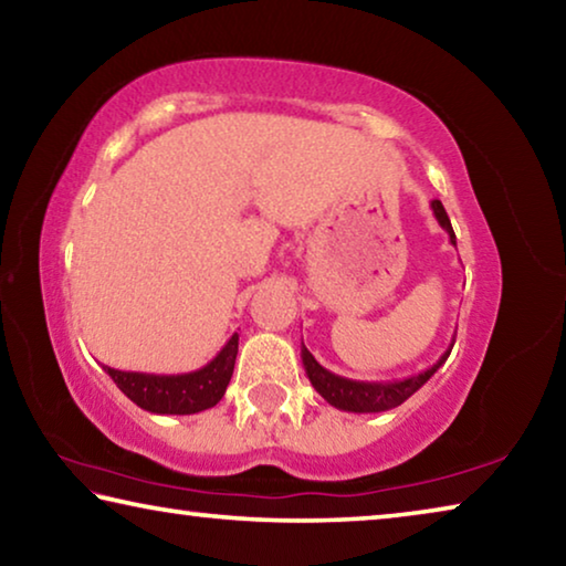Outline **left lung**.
I'll list each match as a JSON object with an SVG mask.
<instances>
[{"label": "left lung", "instance_id": "obj_1", "mask_svg": "<svg viewBox=\"0 0 566 566\" xmlns=\"http://www.w3.org/2000/svg\"><path fill=\"white\" fill-rule=\"evenodd\" d=\"M432 212L437 217L439 227H442L449 234V242L457 247L452 222H449L444 205L439 202V199H434L432 202ZM452 347H454V339H452V344H449V349L442 354V357H439V361L432 364L427 371H419V375L399 379V381H357V379L334 375V371L324 369L322 364L312 357V352L304 347V342H302V364H304L306 377H310V381H312V387L317 389L332 407H337L342 411H354V415H369V411L395 409L401 405V401H407L411 395H415L419 387H424L429 377H432L434 371L447 361Z\"/></svg>", "mask_w": 566, "mask_h": 566}]
</instances>
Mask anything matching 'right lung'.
Segmentation results:
<instances>
[{
    "label": "right lung",
    "mask_w": 566,
    "mask_h": 566,
    "mask_svg": "<svg viewBox=\"0 0 566 566\" xmlns=\"http://www.w3.org/2000/svg\"><path fill=\"white\" fill-rule=\"evenodd\" d=\"M237 349L239 334L234 332L212 361L185 375H147V371H122L112 367H104V371L134 405L151 415H197L224 397L234 371Z\"/></svg>",
    "instance_id": "1"
}]
</instances>
